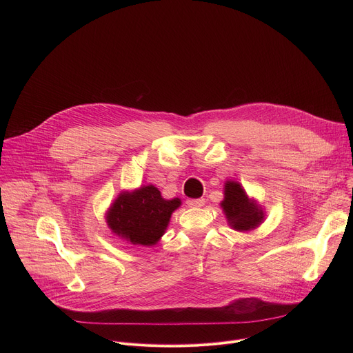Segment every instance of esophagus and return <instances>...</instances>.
I'll list each match as a JSON object with an SVG mask.
<instances>
[{
    "mask_svg": "<svg viewBox=\"0 0 353 353\" xmlns=\"http://www.w3.org/2000/svg\"><path fill=\"white\" fill-rule=\"evenodd\" d=\"M205 204V199L204 198H195V199H188L187 201V205L196 208V207H203Z\"/></svg>",
    "mask_w": 353,
    "mask_h": 353,
    "instance_id": "34e87169",
    "label": "esophagus"
}]
</instances>
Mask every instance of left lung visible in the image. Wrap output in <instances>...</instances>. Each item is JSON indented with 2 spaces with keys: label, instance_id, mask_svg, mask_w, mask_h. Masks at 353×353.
<instances>
[{
  "label": "left lung",
  "instance_id": "8db88e82",
  "mask_svg": "<svg viewBox=\"0 0 353 353\" xmlns=\"http://www.w3.org/2000/svg\"><path fill=\"white\" fill-rule=\"evenodd\" d=\"M221 207L226 215L229 225L239 232L256 229L264 221L261 207L251 201L244 188L237 181L225 183V198Z\"/></svg>",
  "mask_w": 353,
  "mask_h": 353
}]
</instances>
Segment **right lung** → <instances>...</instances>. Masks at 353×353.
I'll return each instance as SVG.
<instances>
[{
  "label": "right lung",
  "instance_id": "1",
  "mask_svg": "<svg viewBox=\"0 0 353 353\" xmlns=\"http://www.w3.org/2000/svg\"><path fill=\"white\" fill-rule=\"evenodd\" d=\"M180 205V198L165 199L155 185L149 184L123 191L109 208L106 222L114 234L131 244L154 245Z\"/></svg>",
  "mask_w": 353,
  "mask_h": 353
}]
</instances>
